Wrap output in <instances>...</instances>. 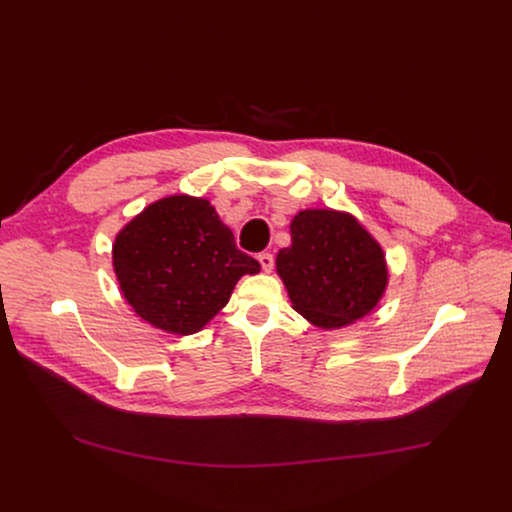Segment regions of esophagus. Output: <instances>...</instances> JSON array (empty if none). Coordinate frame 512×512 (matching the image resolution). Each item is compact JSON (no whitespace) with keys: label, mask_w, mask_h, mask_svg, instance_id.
I'll return each instance as SVG.
<instances>
[{"label":"esophagus","mask_w":512,"mask_h":512,"mask_svg":"<svg viewBox=\"0 0 512 512\" xmlns=\"http://www.w3.org/2000/svg\"><path fill=\"white\" fill-rule=\"evenodd\" d=\"M257 259H259L263 271H271L273 269V255L271 253H259Z\"/></svg>","instance_id":"1"}]
</instances>
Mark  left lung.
<instances>
[{
  "label": "left lung",
  "mask_w": 512,
  "mask_h": 512,
  "mask_svg": "<svg viewBox=\"0 0 512 512\" xmlns=\"http://www.w3.org/2000/svg\"><path fill=\"white\" fill-rule=\"evenodd\" d=\"M289 229L291 247L275 263L296 312L320 328H340L377 306L387 285L385 255L354 216L302 210Z\"/></svg>",
  "instance_id": "left-lung-1"
}]
</instances>
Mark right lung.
<instances>
[{
    "instance_id": "add662e5",
    "label": "right lung",
    "mask_w": 512,
    "mask_h": 512,
    "mask_svg": "<svg viewBox=\"0 0 512 512\" xmlns=\"http://www.w3.org/2000/svg\"><path fill=\"white\" fill-rule=\"evenodd\" d=\"M113 265L137 316L172 334H194L261 265L237 249L214 206L186 194L145 208L117 235Z\"/></svg>"
}]
</instances>
